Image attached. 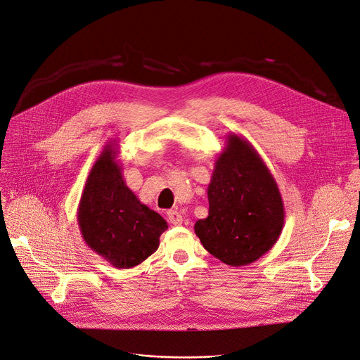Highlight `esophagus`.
<instances>
[{
    "mask_svg": "<svg viewBox=\"0 0 360 360\" xmlns=\"http://www.w3.org/2000/svg\"><path fill=\"white\" fill-rule=\"evenodd\" d=\"M167 217H168V221H169L172 225H181L182 221H184L182 215H181L178 211H175V210H169V211L167 212Z\"/></svg>",
    "mask_w": 360,
    "mask_h": 360,
    "instance_id": "34e87169",
    "label": "esophagus"
}]
</instances>
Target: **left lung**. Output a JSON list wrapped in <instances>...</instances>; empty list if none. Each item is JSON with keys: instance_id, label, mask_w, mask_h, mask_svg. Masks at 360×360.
<instances>
[{"instance_id": "8db88e82", "label": "left lung", "mask_w": 360, "mask_h": 360, "mask_svg": "<svg viewBox=\"0 0 360 360\" xmlns=\"http://www.w3.org/2000/svg\"><path fill=\"white\" fill-rule=\"evenodd\" d=\"M208 217L193 230L204 248L231 267L254 263L284 225L281 193L270 169L244 138L230 134L208 185Z\"/></svg>"}]
</instances>
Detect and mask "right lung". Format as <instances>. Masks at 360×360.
I'll use <instances>...</instances> for the list:
<instances>
[{"label":"right lung","mask_w":360,"mask_h":360,"mask_svg":"<svg viewBox=\"0 0 360 360\" xmlns=\"http://www.w3.org/2000/svg\"><path fill=\"white\" fill-rule=\"evenodd\" d=\"M117 143L109 142L87 176L77 208L84 243L116 269H134L159 247L168 224L130 191L122 175Z\"/></svg>","instance_id":"add662e5"}]
</instances>
